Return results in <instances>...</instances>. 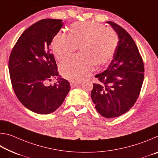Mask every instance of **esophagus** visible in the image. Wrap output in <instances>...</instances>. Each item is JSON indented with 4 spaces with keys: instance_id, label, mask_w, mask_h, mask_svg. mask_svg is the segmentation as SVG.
Here are the masks:
<instances>
[{
    "instance_id": "esophagus-1",
    "label": "esophagus",
    "mask_w": 158,
    "mask_h": 158,
    "mask_svg": "<svg viewBox=\"0 0 158 158\" xmlns=\"http://www.w3.org/2000/svg\"><path fill=\"white\" fill-rule=\"evenodd\" d=\"M79 84V83H78V82H70V85H71V87L72 88H74V87H76V86H77V85H78Z\"/></svg>"
}]
</instances>
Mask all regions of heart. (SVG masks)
<instances>
[{
	"label": "heart",
	"mask_w": 158,
	"mask_h": 158,
	"mask_svg": "<svg viewBox=\"0 0 158 158\" xmlns=\"http://www.w3.org/2000/svg\"><path fill=\"white\" fill-rule=\"evenodd\" d=\"M118 37L113 29L105 28L101 23L84 21L74 23L69 28V35L59 31L52 41L53 54L58 59L66 58L76 49H80L79 59L69 58L60 65V72L64 78L78 81L89 77L95 63L103 65L114 54Z\"/></svg>",
	"instance_id": "b5f03b06"
}]
</instances>
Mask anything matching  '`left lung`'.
Here are the masks:
<instances>
[{
    "instance_id": "left-lung-1",
    "label": "left lung",
    "mask_w": 158,
    "mask_h": 158,
    "mask_svg": "<svg viewBox=\"0 0 158 158\" xmlns=\"http://www.w3.org/2000/svg\"><path fill=\"white\" fill-rule=\"evenodd\" d=\"M116 32L118 42L108 68L95 76L91 98L101 116L107 118L121 116L132 107L139 95L144 78L143 59L130 34L121 26L106 21Z\"/></svg>"
}]
</instances>
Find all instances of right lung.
<instances>
[{"label":"right lung","mask_w":158,"mask_h":158,"mask_svg":"<svg viewBox=\"0 0 158 158\" xmlns=\"http://www.w3.org/2000/svg\"><path fill=\"white\" fill-rule=\"evenodd\" d=\"M63 25L61 19H45L21 35L9 58V73L15 95L29 110L39 114L55 111L62 105L70 85L61 78L49 46ZM57 78L53 85L46 82Z\"/></svg>","instance_id":"add662e5"}]
</instances>
